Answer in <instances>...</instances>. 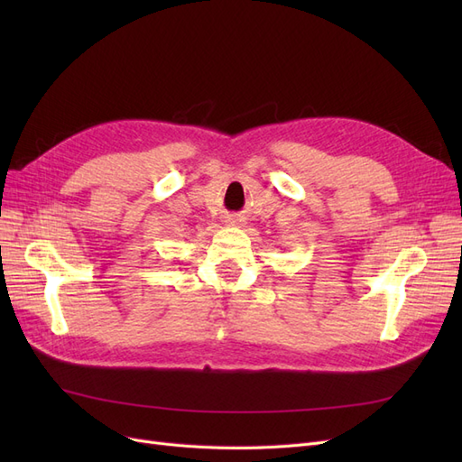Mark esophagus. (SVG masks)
Returning a JSON list of instances; mask_svg holds the SVG:
<instances>
[{
  "mask_svg": "<svg viewBox=\"0 0 462 462\" xmlns=\"http://www.w3.org/2000/svg\"><path fill=\"white\" fill-rule=\"evenodd\" d=\"M239 221H241V219H235V217H229V219H227L229 226H235V223H239Z\"/></svg>",
  "mask_w": 462,
  "mask_h": 462,
  "instance_id": "34e87169",
  "label": "esophagus"
}]
</instances>
